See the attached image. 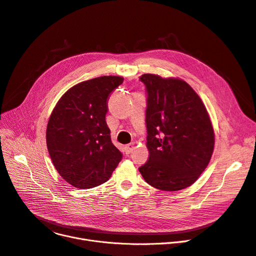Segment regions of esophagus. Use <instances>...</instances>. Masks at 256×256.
I'll return each instance as SVG.
<instances>
[{"label": "esophagus", "mask_w": 256, "mask_h": 256, "mask_svg": "<svg viewBox=\"0 0 256 256\" xmlns=\"http://www.w3.org/2000/svg\"><path fill=\"white\" fill-rule=\"evenodd\" d=\"M134 143H130V144L126 145L124 149H126V154H130V153L134 150Z\"/></svg>", "instance_id": "34e87169"}]
</instances>
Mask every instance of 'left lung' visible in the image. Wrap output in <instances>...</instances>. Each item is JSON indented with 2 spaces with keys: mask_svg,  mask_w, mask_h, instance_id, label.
<instances>
[{
  "mask_svg": "<svg viewBox=\"0 0 256 256\" xmlns=\"http://www.w3.org/2000/svg\"><path fill=\"white\" fill-rule=\"evenodd\" d=\"M147 92L148 160L139 168L144 180L164 192L194 184L214 150L208 111L190 85L179 78L143 74Z\"/></svg>",
  "mask_w": 256,
  "mask_h": 256,
  "instance_id": "8db88e82",
  "label": "left lung"
}]
</instances>
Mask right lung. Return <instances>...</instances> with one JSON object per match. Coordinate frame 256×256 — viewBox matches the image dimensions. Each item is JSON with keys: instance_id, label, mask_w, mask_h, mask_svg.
Listing matches in <instances>:
<instances>
[{"instance_id": "add662e5", "label": "right lung", "mask_w": 256, "mask_h": 256, "mask_svg": "<svg viewBox=\"0 0 256 256\" xmlns=\"http://www.w3.org/2000/svg\"><path fill=\"white\" fill-rule=\"evenodd\" d=\"M120 76H100L66 90L51 112L46 143L51 160L64 181L81 190L105 183L122 160L106 122L110 94Z\"/></svg>"}]
</instances>
